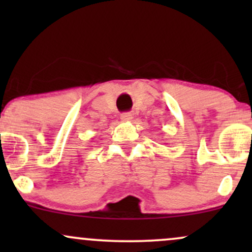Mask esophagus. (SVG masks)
Instances as JSON below:
<instances>
[{
    "instance_id": "obj_1",
    "label": "esophagus",
    "mask_w": 252,
    "mask_h": 252,
    "mask_svg": "<svg viewBox=\"0 0 252 252\" xmlns=\"http://www.w3.org/2000/svg\"><path fill=\"white\" fill-rule=\"evenodd\" d=\"M121 120H122L123 122H129V121L132 120V115L129 114V112H126V114L121 115Z\"/></svg>"
}]
</instances>
